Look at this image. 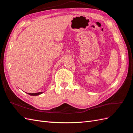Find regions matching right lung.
Listing matches in <instances>:
<instances>
[{"instance_id":"1","label":"right lung","mask_w":133,"mask_h":133,"mask_svg":"<svg viewBox=\"0 0 133 133\" xmlns=\"http://www.w3.org/2000/svg\"><path fill=\"white\" fill-rule=\"evenodd\" d=\"M43 92H37V93H27L29 95H31V96H37V95H39L40 94H42Z\"/></svg>"}]
</instances>
